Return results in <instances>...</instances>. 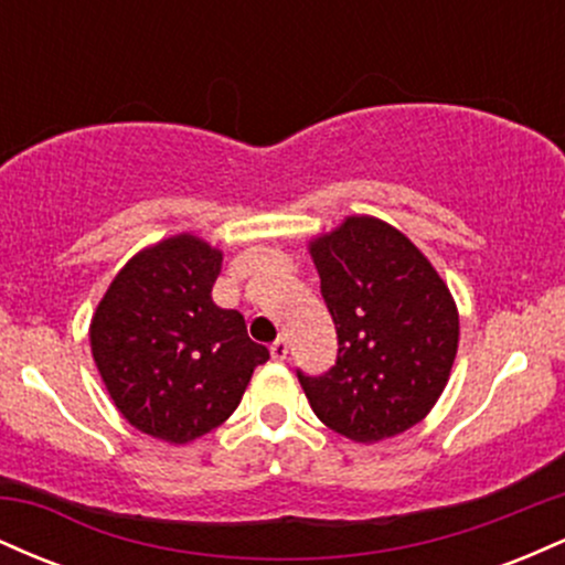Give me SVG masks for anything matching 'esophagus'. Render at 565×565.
Listing matches in <instances>:
<instances>
[{"label":"esophagus","mask_w":565,"mask_h":565,"mask_svg":"<svg viewBox=\"0 0 565 565\" xmlns=\"http://www.w3.org/2000/svg\"><path fill=\"white\" fill-rule=\"evenodd\" d=\"M287 353H289L287 340H276L274 345H270V359H274V361H284V359H287Z\"/></svg>","instance_id":"esophagus-1"}]
</instances>
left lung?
<instances>
[{
  "label": "left lung",
  "instance_id": "1",
  "mask_svg": "<svg viewBox=\"0 0 565 565\" xmlns=\"http://www.w3.org/2000/svg\"><path fill=\"white\" fill-rule=\"evenodd\" d=\"M337 327V364L300 377L329 430L355 444L401 436L430 414L451 377L459 310L449 287L395 225L348 215L308 242Z\"/></svg>",
  "mask_w": 565,
  "mask_h": 565
}]
</instances>
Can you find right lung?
Wrapping results in <instances>:
<instances>
[{"label":"right lung","mask_w":565,"mask_h":565,"mask_svg":"<svg viewBox=\"0 0 565 565\" xmlns=\"http://www.w3.org/2000/svg\"><path fill=\"white\" fill-rule=\"evenodd\" d=\"M223 249L183 231L142 246L108 284L89 350L114 406L135 430L185 446L236 412L268 348L244 316L212 300Z\"/></svg>","instance_id":"right-lung-1"}]
</instances>
